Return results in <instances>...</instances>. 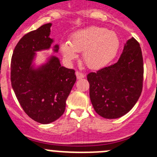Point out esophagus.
Instances as JSON below:
<instances>
[{
    "instance_id": "34e87169",
    "label": "esophagus",
    "mask_w": 157,
    "mask_h": 157,
    "mask_svg": "<svg viewBox=\"0 0 157 157\" xmlns=\"http://www.w3.org/2000/svg\"><path fill=\"white\" fill-rule=\"evenodd\" d=\"M75 75H76V77H77L78 79H81V78H83L85 77L84 74H83V73H82V72H79V71H76Z\"/></svg>"
}]
</instances>
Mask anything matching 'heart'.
Masks as SVG:
<instances>
[{"label": "heart", "mask_w": 157, "mask_h": 157, "mask_svg": "<svg viewBox=\"0 0 157 157\" xmlns=\"http://www.w3.org/2000/svg\"><path fill=\"white\" fill-rule=\"evenodd\" d=\"M69 44L61 45L65 59L72 60L77 57L76 52H83V62L94 70L109 64L116 57L120 45L116 33L100 27L78 30L71 36Z\"/></svg>", "instance_id": "1"}]
</instances>
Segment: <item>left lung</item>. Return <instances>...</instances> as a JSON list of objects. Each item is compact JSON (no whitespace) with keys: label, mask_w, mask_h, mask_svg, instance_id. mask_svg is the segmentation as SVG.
I'll list each match as a JSON object with an SVG mask.
<instances>
[{"label":"left lung","mask_w":157,"mask_h":157,"mask_svg":"<svg viewBox=\"0 0 157 157\" xmlns=\"http://www.w3.org/2000/svg\"><path fill=\"white\" fill-rule=\"evenodd\" d=\"M143 75L141 48L132 37L125 44L116 63L87 75L90 98L95 112L105 119L127 114L141 96Z\"/></svg>","instance_id":"obj_1"}]
</instances>
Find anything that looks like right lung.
I'll return each mask as SVG.
<instances>
[{
    "mask_svg": "<svg viewBox=\"0 0 157 157\" xmlns=\"http://www.w3.org/2000/svg\"><path fill=\"white\" fill-rule=\"evenodd\" d=\"M51 23L25 34L15 47L11 60V82L25 113L42 124L56 121L65 111L67 98L76 81L75 71L52 56L38 69L31 67L34 52L50 48ZM59 46H54L58 52Z\"/></svg>",
    "mask_w": 157,
    "mask_h": 157,
    "instance_id": "1",
    "label": "right lung"
}]
</instances>
